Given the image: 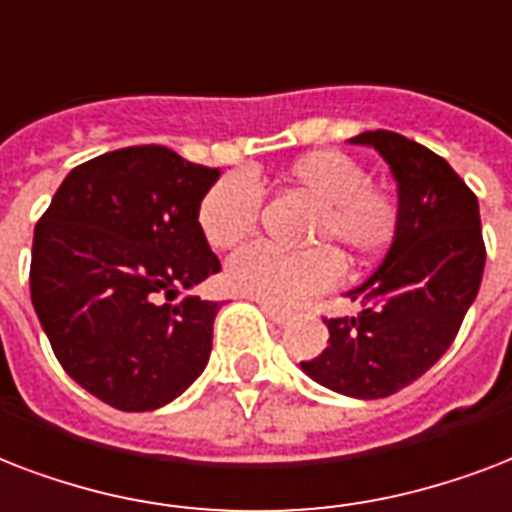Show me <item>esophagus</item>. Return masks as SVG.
I'll return each instance as SVG.
<instances>
[{"label":"esophagus","mask_w":512,"mask_h":512,"mask_svg":"<svg viewBox=\"0 0 512 512\" xmlns=\"http://www.w3.org/2000/svg\"><path fill=\"white\" fill-rule=\"evenodd\" d=\"M261 310H264V315H267L272 323H277V326H285V323L291 320V312L280 310V307H272V304H261Z\"/></svg>","instance_id":"obj_1"}]
</instances>
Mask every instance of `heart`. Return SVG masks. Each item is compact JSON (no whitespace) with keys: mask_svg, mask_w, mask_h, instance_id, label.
<instances>
[{"mask_svg":"<svg viewBox=\"0 0 512 512\" xmlns=\"http://www.w3.org/2000/svg\"><path fill=\"white\" fill-rule=\"evenodd\" d=\"M283 181L307 200L312 213L304 243L312 248L283 253L251 245L224 269L229 291L272 307H291L326 291L342 277V253L350 261L382 256L400 232L398 194L368 181V170L342 149H312L285 168ZM261 216V189L248 173H227L202 194L197 221L213 248H235L253 235Z\"/></svg>","mask_w":512,"mask_h":512,"instance_id":"1","label":"heart"}]
</instances>
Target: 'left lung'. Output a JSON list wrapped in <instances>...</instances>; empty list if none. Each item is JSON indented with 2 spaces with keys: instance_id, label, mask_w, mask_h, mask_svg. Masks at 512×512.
<instances>
[{
  "instance_id": "8db88e82",
  "label": "left lung",
  "mask_w": 512,
  "mask_h": 512,
  "mask_svg": "<svg viewBox=\"0 0 512 512\" xmlns=\"http://www.w3.org/2000/svg\"><path fill=\"white\" fill-rule=\"evenodd\" d=\"M398 181L400 232L374 275L350 291L355 318H323L328 347L304 374L350 398H387L435 366L478 296L486 264L473 189L449 162L392 130H366Z\"/></svg>"
}]
</instances>
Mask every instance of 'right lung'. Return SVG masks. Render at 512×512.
<instances>
[{
  "label": "right lung",
  "instance_id": "add662e5",
  "mask_svg": "<svg viewBox=\"0 0 512 512\" xmlns=\"http://www.w3.org/2000/svg\"><path fill=\"white\" fill-rule=\"evenodd\" d=\"M219 176L168 146H128L77 165L37 221L39 323L63 371L120 411L165 406L211 358L219 304L184 291L221 269L197 221Z\"/></svg>",
  "mask_w": 512,
  "mask_h": 512
}]
</instances>
